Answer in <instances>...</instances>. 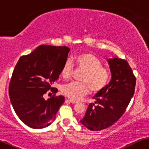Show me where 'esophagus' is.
<instances>
[{"label":"esophagus","instance_id":"1","mask_svg":"<svg viewBox=\"0 0 149 149\" xmlns=\"http://www.w3.org/2000/svg\"><path fill=\"white\" fill-rule=\"evenodd\" d=\"M69 102H70V103H71V104H76V103H78V102H77V101H74V100H71V99H69L68 100Z\"/></svg>","mask_w":149,"mask_h":149}]
</instances>
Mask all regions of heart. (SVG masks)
Masks as SVG:
<instances>
[{"mask_svg":"<svg viewBox=\"0 0 149 149\" xmlns=\"http://www.w3.org/2000/svg\"><path fill=\"white\" fill-rule=\"evenodd\" d=\"M84 71L81 77L82 82H73L62 87L63 94L73 100H78L89 92L97 93L102 91L109 83L110 73L103 67L102 62L97 56L90 52H82L67 61L63 65L61 76L65 80L70 78L72 73L71 63Z\"/></svg>","mask_w":149,"mask_h":149,"instance_id":"obj_1","label":"heart"}]
</instances>
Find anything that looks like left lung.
Wrapping results in <instances>:
<instances>
[{
  "instance_id": "left-lung-1",
  "label": "left lung",
  "mask_w": 149,
  "mask_h": 149,
  "mask_svg": "<svg viewBox=\"0 0 149 149\" xmlns=\"http://www.w3.org/2000/svg\"><path fill=\"white\" fill-rule=\"evenodd\" d=\"M112 79L93 97L80 123L93 132L106 129L123 116L134 95L136 79L127 61L117 57L108 60Z\"/></svg>"
}]
</instances>
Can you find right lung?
I'll use <instances>...</instances> for the list:
<instances>
[{
	"label": "right lung",
	"instance_id": "right-lung-1",
	"mask_svg": "<svg viewBox=\"0 0 149 149\" xmlns=\"http://www.w3.org/2000/svg\"><path fill=\"white\" fill-rule=\"evenodd\" d=\"M70 49L66 46L41 45L17 61L9 86L11 104L25 125L34 129L46 127L55 120L65 101L62 95L45 100L47 91L56 93L52 84L57 80Z\"/></svg>",
	"mask_w": 149,
	"mask_h": 149
}]
</instances>
